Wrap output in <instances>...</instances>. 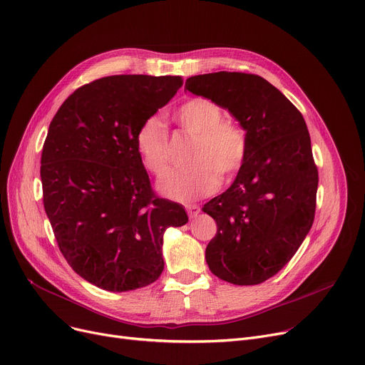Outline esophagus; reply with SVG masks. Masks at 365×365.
Here are the masks:
<instances>
[{
	"label": "esophagus",
	"mask_w": 365,
	"mask_h": 365,
	"mask_svg": "<svg viewBox=\"0 0 365 365\" xmlns=\"http://www.w3.org/2000/svg\"><path fill=\"white\" fill-rule=\"evenodd\" d=\"M186 212H187V215L191 216V217H195L200 213V205H197V204H187L186 205Z\"/></svg>",
	"instance_id": "obj_1"
}]
</instances>
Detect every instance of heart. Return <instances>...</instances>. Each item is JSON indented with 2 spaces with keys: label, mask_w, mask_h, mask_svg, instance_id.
Returning <instances> with one entry per match:
<instances>
[{
  "label": "heart",
  "mask_w": 365,
  "mask_h": 365,
  "mask_svg": "<svg viewBox=\"0 0 365 365\" xmlns=\"http://www.w3.org/2000/svg\"><path fill=\"white\" fill-rule=\"evenodd\" d=\"M173 120L195 141L189 152L187 167L165 173L158 191L176 201H191L216 191L220 179L231 180L247 156V135L243 126L227 120L224 110L207 98L183 103ZM135 150L143 167L160 176L168 164V134L158 118H149L135 134Z\"/></svg>",
  "instance_id": "b5f03b06"
}]
</instances>
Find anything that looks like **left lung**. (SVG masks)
<instances>
[{
    "label": "left lung",
    "mask_w": 365,
    "mask_h": 365,
    "mask_svg": "<svg viewBox=\"0 0 365 365\" xmlns=\"http://www.w3.org/2000/svg\"><path fill=\"white\" fill-rule=\"evenodd\" d=\"M185 89L227 108L247 135L235 180L202 207L217 225L205 261L225 282L262 283L291 261L314 219L319 179L306 120L257 74L192 76Z\"/></svg>",
    "instance_id": "1"
}]
</instances>
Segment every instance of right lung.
Wrapping results in <instances>:
<instances>
[{
	"mask_svg": "<svg viewBox=\"0 0 365 365\" xmlns=\"http://www.w3.org/2000/svg\"><path fill=\"white\" fill-rule=\"evenodd\" d=\"M183 85L180 76H108L76 89L44 140L43 204L73 270L101 289L148 287L164 270L163 237L182 205L156 197L135 150L140 125Z\"/></svg>",
	"mask_w": 365,
	"mask_h": 365,
	"instance_id": "right-lung-1",
	"label": "right lung"
}]
</instances>
